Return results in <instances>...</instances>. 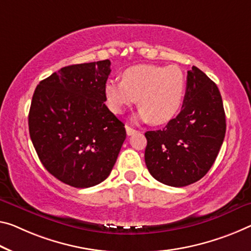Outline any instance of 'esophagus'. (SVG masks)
Here are the masks:
<instances>
[{"mask_svg": "<svg viewBox=\"0 0 251 251\" xmlns=\"http://www.w3.org/2000/svg\"><path fill=\"white\" fill-rule=\"evenodd\" d=\"M126 134H128V136H132L133 133L137 132V130L132 129V128H131V126H126Z\"/></svg>", "mask_w": 251, "mask_h": 251, "instance_id": "34e87169", "label": "esophagus"}]
</instances>
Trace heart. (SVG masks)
<instances>
[{
  "instance_id": "b5f03b06",
  "label": "heart",
  "mask_w": 251,
  "mask_h": 251,
  "mask_svg": "<svg viewBox=\"0 0 251 251\" xmlns=\"http://www.w3.org/2000/svg\"><path fill=\"white\" fill-rule=\"evenodd\" d=\"M186 79L177 66L137 65L126 69L121 82L107 80L104 95L109 109L120 114L138 100L139 120L164 125L175 118L182 106Z\"/></svg>"
}]
</instances>
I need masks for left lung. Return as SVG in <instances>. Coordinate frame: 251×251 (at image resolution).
Masks as SVG:
<instances>
[{"instance_id":"obj_1","label":"left lung","mask_w":251,"mask_h":251,"mask_svg":"<svg viewBox=\"0 0 251 251\" xmlns=\"http://www.w3.org/2000/svg\"><path fill=\"white\" fill-rule=\"evenodd\" d=\"M218 86L198 67L187 72L183 107L161 130L147 131L145 161L153 178L168 186L198 182L217 159L226 136Z\"/></svg>"}]
</instances>
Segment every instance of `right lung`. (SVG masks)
<instances>
[{
    "mask_svg": "<svg viewBox=\"0 0 251 251\" xmlns=\"http://www.w3.org/2000/svg\"><path fill=\"white\" fill-rule=\"evenodd\" d=\"M109 59L71 65L41 80L29 111L30 138L57 179L86 188L107 178L126 140L125 125L105 105Z\"/></svg>",
    "mask_w": 251,
    "mask_h": 251,
    "instance_id": "obj_1",
    "label": "right lung"
}]
</instances>
